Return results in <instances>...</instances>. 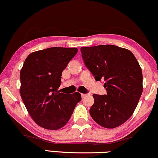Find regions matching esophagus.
Returning <instances> with one entry per match:
<instances>
[{
    "label": "esophagus",
    "instance_id": "1",
    "mask_svg": "<svg viewBox=\"0 0 158 158\" xmlns=\"http://www.w3.org/2000/svg\"><path fill=\"white\" fill-rule=\"evenodd\" d=\"M89 95V94H81V97H82V98H85V97H87V96Z\"/></svg>",
    "mask_w": 158,
    "mask_h": 158
}]
</instances>
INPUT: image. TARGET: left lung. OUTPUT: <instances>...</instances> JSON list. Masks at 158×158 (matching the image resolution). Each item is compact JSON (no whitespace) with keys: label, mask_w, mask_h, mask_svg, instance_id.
<instances>
[{"label":"left lung","mask_w":158,"mask_h":158,"mask_svg":"<svg viewBox=\"0 0 158 158\" xmlns=\"http://www.w3.org/2000/svg\"><path fill=\"white\" fill-rule=\"evenodd\" d=\"M81 52L96 81L105 82L106 95L93 94L91 118L106 128L121 126L134 113L143 91L138 61L131 52L114 45L81 47Z\"/></svg>","instance_id":"left-lung-1"}]
</instances>
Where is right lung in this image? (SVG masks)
I'll return each instance as SVG.
<instances>
[{"mask_svg":"<svg viewBox=\"0 0 158 158\" xmlns=\"http://www.w3.org/2000/svg\"><path fill=\"white\" fill-rule=\"evenodd\" d=\"M77 48L53 47L32 52L20 71V95L32 120L42 128L64 126L81 100L79 92L58 90L62 71L77 52Z\"/></svg>","mask_w":158,"mask_h":158,"instance_id":"obj_1","label":"right lung"}]
</instances>
